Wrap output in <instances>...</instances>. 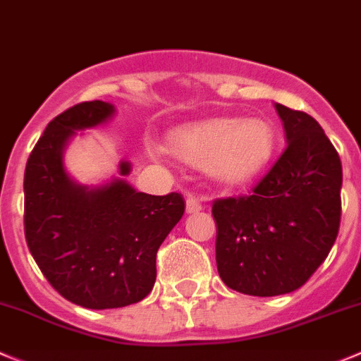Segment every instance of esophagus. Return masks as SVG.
I'll list each match as a JSON object with an SVG mask.
<instances>
[{
  "instance_id": "34e87169",
  "label": "esophagus",
  "mask_w": 361,
  "mask_h": 361,
  "mask_svg": "<svg viewBox=\"0 0 361 361\" xmlns=\"http://www.w3.org/2000/svg\"><path fill=\"white\" fill-rule=\"evenodd\" d=\"M200 211H204V204H202L198 198H193V197L188 198V200H186V212H188V214H195V212H200Z\"/></svg>"
}]
</instances>
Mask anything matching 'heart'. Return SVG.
<instances>
[{"label":"heart","instance_id":"1","mask_svg":"<svg viewBox=\"0 0 361 361\" xmlns=\"http://www.w3.org/2000/svg\"><path fill=\"white\" fill-rule=\"evenodd\" d=\"M274 143L273 127L262 118L209 120L170 136L180 159L205 168L223 184H241L260 173L273 156Z\"/></svg>","mask_w":361,"mask_h":361}]
</instances>
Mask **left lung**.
Here are the masks:
<instances>
[{
    "label": "left lung",
    "mask_w": 361,
    "mask_h": 361,
    "mask_svg": "<svg viewBox=\"0 0 361 361\" xmlns=\"http://www.w3.org/2000/svg\"><path fill=\"white\" fill-rule=\"evenodd\" d=\"M274 109L287 149L252 195L212 204L219 276L230 289L260 298L300 289L324 262L341 225L337 150L310 115Z\"/></svg>",
    "instance_id": "8db88e82"
}]
</instances>
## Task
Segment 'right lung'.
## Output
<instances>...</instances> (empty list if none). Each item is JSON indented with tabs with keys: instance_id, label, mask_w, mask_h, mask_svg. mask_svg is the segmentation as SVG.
<instances>
[{
	"instance_id": "add662e5",
	"label": "right lung",
	"mask_w": 361,
	"mask_h": 361,
	"mask_svg": "<svg viewBox=\"0 0 361 361\" xmlns=\"http://www.w3.org/2000/svg\"><path fill=\"white\" fill-rule=\"evenodd\" d=\"M111 102H81L47 123L24 171V234L37 266L71 303L92 310L138 303L156 281V253L184 214L178 193L156 197L118 177L80 184L63 154L80 131L115 116ZM83 135V133H81Z\"/></svg>"
}]
</instances>
